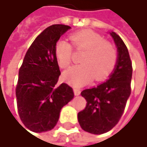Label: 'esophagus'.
Here are the masks:
<instances>
[{"label": "esophagus", "mask_w": 147, "mask_h": 147, "mask_svg": "<svg viewBox=\"0 0 147 147\" xmlns=\"http://www.w3.org/2000/svg\"><path fill=\"white\" fill-rule=\"evenodd\" d=\"M73 90H74V94H75V95H79V94H81L80 89H79V88H76V87H74Z\"/></svg>", "instance_id": "1"}]
</instances>
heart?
Listing matches in <instances>:
<instances>
[{
    "instance_id": "b5f03b06",
    "label": "heart",
    "mask_w": 147,
    "mask_h": 147,
    "mask_svg": "<svg viewBox=\"0 0 147 147\" xmlns=\"http://www.w3.org/2000/svg\"><path fill=\"white\" fill-rule=\"evenodd\" d=\"M77 51H84L81 57L82 64L75 65L64 73V78L75 86L105 79L114 70L117 61V53L111 42L105 41L100 34L92 30H82L70 37ZM70 42L59 40L55 45V56L61 68L70 66L73 58V48Z\"/></svg>"
}]
</instances>
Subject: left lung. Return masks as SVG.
Returning <instances> with one entry per match:
<instances>
[{"label":"left lung","instance_id":"1","mask_svg":"<svg viewBox=\"0 0 147 147\" xmlns=\"http://www.w3.org/2000/svg\"><path fill=\"white\" fill-rule=\"evenodd\" d=\"M110 34L118 52L115 70L106 82L81 93L87 104L77 115L81 128L94 134L108 132L117 124L131 94L133 68L128 48L117 34Z\"/></svg>","mask_w":147,"mask_h":147}]
</instances>
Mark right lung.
Returning <instances> with one entry per match:
<instances>
[{"label":"right lung","mask_w":147,"mask_h":147,"mask_svg":"<svg viewBox=\"0 0 147 147\" xmlns=\"http://www.w3.org/2000/svg\"><path fill=\"white\" fill-rule=\"evenodd\" d=\"M70 29L65 24L45 29L27 50L19 68L16 86L18 111L23 124L32 132L53 129L62 107L73 99L71 87L58 84L60 71L55 56V45Z\"/></svg>","instance_id":"1"}]
</instances>
